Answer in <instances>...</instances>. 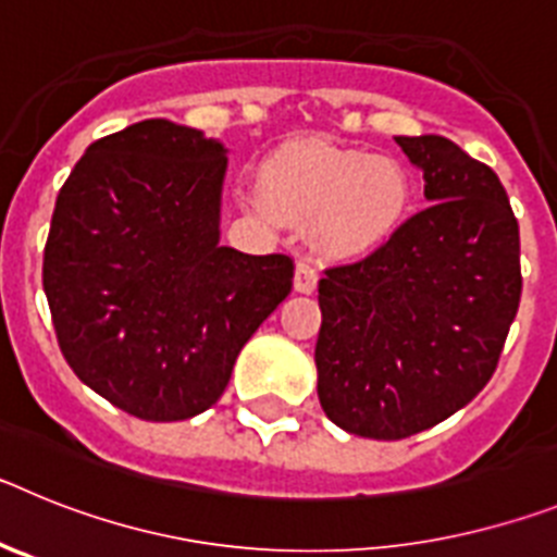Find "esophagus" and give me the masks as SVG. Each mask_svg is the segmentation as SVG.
<instances>
[{
  "label": "esophagus",
  "mask_w": 557,
  "mask_h": 557,
  "mask_svg": "<svg viewBox=\"0 0 557 557\" xmlns=\"http://www.w3.org/2000/svg\"><path fill=\"white\" fill-rule=\"evenodd\" d=\"M295 293H314V287H318V268H314L309 259H298V264H295Z\"/></svg>",
  "instance_id": "obj_1"
}]
</instances>
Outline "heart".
I'll return each mask as SVG.
<instances>
[{"label":"heart","instance_id":"heart-1","mask_svg":"<svg viewBox=\"0 0 557 557\" xmlns=\"http://www.w3.org/2000/svg\"><path fill=\"white\" fill-rule=\"evenodd\" d=\"M412 181L405 164L326 141H295L262 166L253 206L264 218L314 223V243L334 256H362L405 223Z\"/></svg>","mask_w":557,"mask_h":557}]
</instances>
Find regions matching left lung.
<instances>
[{
	"label": "left lung",
	"mask_w": 557,
	"mask_h": 557,
	"mask_svg": "<svg viewBox=\"0 0 557 557\" xmlns=\"http://www.w3.org/2000/svg\"><path fill=\"white\" fill-rule=\"evenodd\" d=\"M424 172L418 211L318 284V398L339 430L401 441L494 376L521 298L519 223L491 166L444 136H396Z\"/></svg>",
	"instance_id": "obj_1"
}]
</instances>
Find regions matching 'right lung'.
Returning <instances> with one entry per match:
<instances>
[{"instance_id": "add662e5", "label": "right lung", "mask_w": 557, "mask_h": 557, "mask_svg": "<svg viewBox=\"0 0 557 557\" xmlns=\"http://www.w3.org/2000/svg\"><path fill=\"white\" fill-rule=\"evenodd\" d=\"M223 141L145 120L88 145L44 248L69 368L141 421H184L228 385L250 334L293 289V259L220 245Z\"/></svg>"}]
</instances>
